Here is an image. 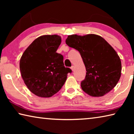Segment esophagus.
Here are the masks:
<instances>
[{
  "label": "esophagus",
  "mask_w": 134,
  "mask_h": 134,
  "mask_svg": "<svg viewBox=\"0 0 134 134\" xmlns=\"http://www.w3.org/2000/svg\"><path fill=\"white\" fill-rule=\"evenodd\" d=\"M71 69L72 70V71H74V67L73 66V65H72V66H71Z\"/></svg>",
  "instance_id": "obj_1"
}]
</instances>
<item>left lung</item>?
Masks as SVG:
<instances>
[{
    "instance_id": "1",
    "label": "left lung",
    "mask_w": 134,
    "mask_h": 134,
    "mask_svg": "<svg viewBox=\"0 0 134 134\" xmlns=\"http://www.w3.org/2000/svg\"><path fill=\"white\" fill-rule=\"evenodd\" d=\"M66 44L79 51L86 70L81 89L91 96L100 97L117 85L121 75V59L112 46L95 34L71 35Z\"/></svg>"
}]
</instances>
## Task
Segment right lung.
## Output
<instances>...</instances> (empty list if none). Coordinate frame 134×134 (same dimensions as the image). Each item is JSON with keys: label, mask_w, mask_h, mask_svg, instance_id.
Instances as JSON below:
<instances>
[{"label": "right lung", "mask_w": 134, "mask_h": 134, "mask_svg": "<svg viewBox=\"0 0 134 134\" xmlns=\"http://www.w3.org/2000/svg\"><path fill=\"white\" fill-rule=\"evenodd\" d=\"M62 42L57 35L37 38L26 49L19 67L24 83L41 97H49L60 90L71 70L65 67L63 56L56 53Z\"/></svg>", "instance_id": "obj_1"}]
</instances>
